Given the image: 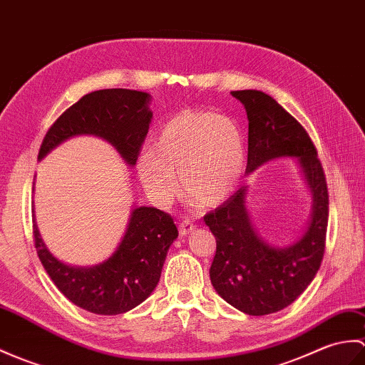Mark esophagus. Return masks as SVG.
Listing matches in <instances>:
<instances>
[{
    "instance_id": "obj_1",
    "label": "esophagus",
    "mask_w": 365,
    "mask_h": 365,
    "mask_svg": "<svg viewBox=\"0 0 365 365\" xmlns=\"http://www.w3.org/2000/svg\"><path fill=\"white\" fill-rule=\"evenodd\" d=\"M192 230H194V225H192V222H190V221H182V222H180V225H179V232H180V235H182V236L190 235Z\"/></svg>"
}]
</instances>
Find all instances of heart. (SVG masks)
<instances>
[{
	"label": "heart",
	"mask_w": 365,
	"mask_h": 365,
	"mask_svg": "<svg viewBox=\"0 0 365 365\" xmlns=\"http://www.w3.org/2000/svg\"><path fill=\"white\" fill-rule=\"evenodd\" d=\"M247 148L233 118L186 110L168 120L152 150L138 157V177L160 207L171 205L180 185L207 205L222 202L244 173Z\"/></svg>",
	"instance_id": "heart-1"
}]
</instances>
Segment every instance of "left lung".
I'll use <instances>...</instances> for the list:
<instances>
[{
	"instance_id": "1",
	"label": "left lung",
	"mask_w": 365,
	"mask_h": 365,
	"mask_svg": "<svg viewBox=\"0 0 365 365\" xmlns=\"http://www.w3.org/2000/svg\"><path fill=\"white\" fill-rule=\"evenodd\" d=\"M249 120L245 174L278 158H295L311 194L307 227L287 245L264 241L247 210L249 186L242 185L203 221L216 238L210 279L216 292L249 316L282 311L314 279L325 250L328 190L317 150L302 124L277 101L258 90L232 91Z\"/></svg>"
}]
</instances>
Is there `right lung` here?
I'll return each mask as SVG.
<instances>
[{"instance_id": "right-lung-1", "label": "right lung", "mask_w": 365, "mask_h": 365, "mask_svg": "<svg viewBox=\"0 0 365 365\" xmlns=\"http://www.w3.org/2000/svg\"><path fill=\"white\" fill-rule=\"evenodd\" d=\"M150 99L149 93L127 88L88 93L51 125L38 162L70 138L93 135L112 144L124 163L133 168L152 121ZM32 224L37 255L57 289L79 308L101 316L123 314L154 292L168 250L179 236L173 217L165 211L133 205L112 255L95 266H71L48 250L36 215Z\"/></svg>"}]
</instances>
